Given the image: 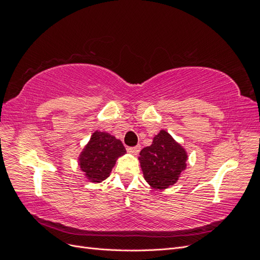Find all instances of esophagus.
<instances>
[{"label": "esophagus", "instance_id": "esophagus-1", "mask_svg": "<svg viewBox=\"0 0 260 260\" xmlns=\"http://www.w3.org/2000/svg\"><path fill=\"white\" fill-rule=\"evenodd\" d=\"M140 149H141L140 146H135V147H128L127 151H128V153H130L132 155H138L139 152H140Z\"/></svg>", "mask_w": 260, "mask_h": 260}]
</instances>
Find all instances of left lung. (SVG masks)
Listing matches in <instances>:
<instances>
[{
	"label": "left lung",
	"instance_id": "obj_1",
	"mask_svg": "<svg viewBox=\"0 0 260 260\" xmlns=\"http://www.w3.org/2000/svg\"><path fill=\"white\" fill-rule=\"evenodd\" d=\"M140 166L149 186L165 190L174 185L186 169L187 153L166 130H160L149 146L140 152Z\"/></svg>",
	"mask_w": 260,
	"mask_h": 260
}]
</instances>
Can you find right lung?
Wrapping results in <instances>:
<instances>
[{"mask_svg": "<svg viewBox=\"0 0 260 260\" xmlns=\"http://www.w3.org/2000/svg\"><path fill=\"white\" fill-rule=\"evenodd\" d=\"M125 154L120 140L103 131H94L78 157V165L85 178L92 183L107 179L117 159Z\"/></svg>", "mask_w": 260, "mask_h": 260, "instance_id": "obj_1", "label": "right lung"}]
</instances>
